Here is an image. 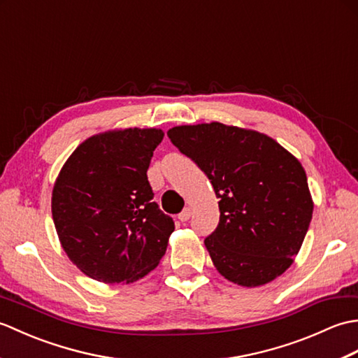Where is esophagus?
Returning <instances> with one entry per match:
<instances>
[{
	"instance_id": "1",
	"label": "esophagus",
	"mask_w": 358,
	"mask_h": 358,
	"mask_svg": "<svg viewBox=\"0 0 358 358\" xmlns=\"http://www.w3.org/2000/svg\"><path fill=\"white\" fill-rule=\"evenodd\" d=\"M191 214H192L191 209L186 208L183 212H180V214H178V220H180L181 223H185V222H187L189 218H191Z\"/></svg>"
}]
</instances>
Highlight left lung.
<instances>
[{
	"mask_svg": "<svg viewBox=\"0 0 358 358\" xmlns=\"http://www.w3.org/2000/svg\"><path fill=\"white\" fill-rule=\"evenodd\" d=\"M172 144L206 173L220 208L204 240L217 271L255 287L292 264L313 218L306 172L271 136L222 123L177 126Z\"/></svg>",
	"mask_w": 358,
	"mask_h": 358,
	"instance_id": "8db88e82",
	"label": "left lung"
}]
</instances>
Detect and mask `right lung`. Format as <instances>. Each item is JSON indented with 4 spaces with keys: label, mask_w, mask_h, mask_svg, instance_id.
I'll list each match as a JSON object with an SVG mask.
<instances>
[{
    "label": "right lung",
    "mask_w": 358,
    "mask_h": 358,
    "mask_svg": "<svg viewBox=\"0 0 358 358\" xmlns=\"http://www.w3.org/2000/svg\"><path fill=\"white\" fill-rule=\"evenodd\" d=\"M159 129L94 135L73 150L52 192L62 246L77 268L103 283H132L162 260L173 220L152 200L148 169Z\"/></svg>",
    "instance_id": "right-lung-1"
}]
</instances>
